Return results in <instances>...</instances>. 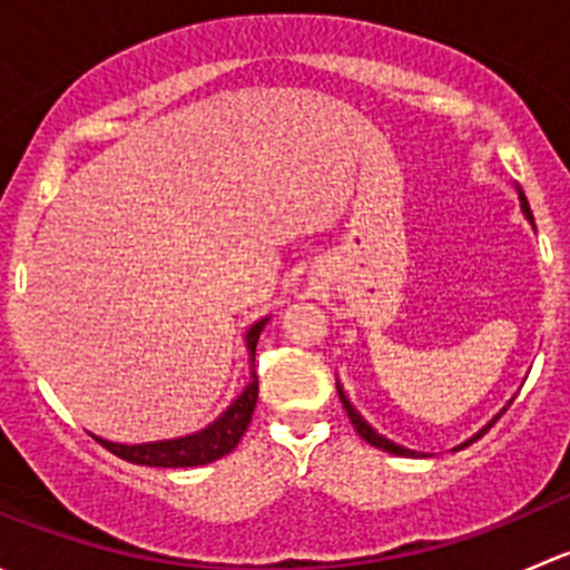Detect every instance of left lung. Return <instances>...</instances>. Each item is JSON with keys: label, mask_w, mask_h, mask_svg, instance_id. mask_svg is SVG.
<instances>
[{"label": "left lung", "mask_w": 570, "mask_h": 570, "mask_svg": "<svg viewBox=\"0 0 570 570\" xmlns=\"http://www.w3.org/2000/svg\"><path fill=\"white\" fill-rule=\"evenodd\" d=\"M519 198H521V212H524V217H527V220H530V223H532V228H534V217H532V209H530V204H527V198H524V193H521V189H519ZM336 389H338V400H342V405H344V411H347L350 422H353V428H355V430H358V435H361V439H364V441H366V444L377 446V450H383V452H392V455H402V458H416V452H413V450H405V446L394 444V441L383 439V435H381V433H377V430H372V428H370V424H366V419H364V416H361V413H358V411H355V407H353V402H350V400H347V394H344V389H342V386H336ZM497 419H499V416H493V422H497ZM493 422H488V424H485V428H482V430H480V433H476V435H471V439H469V441H465V444H461V446H458V450H463V446L474 444V441H476V439H480V435H485V433H488V430H491V428H493Z\"/></svg>", "instance_id": "obj_1"}]
</instances>
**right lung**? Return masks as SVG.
Listing matches in <instances>:
<instances>
[{
  "instance_id": "add662e5",
  "label": "right lung",
  "mask_w": 570,
  "mask_h": 570,
  "mask_svg": "<svg viewBox=\"0 0 570 570\" xmlns=\"http://www.w3.org/2000/svg\"><path fill=\"white\" fill-rule=\"evenodd\" d=\"M269 317L253 322L245 333V347H248L250 361L256 355V342L258 333L264 331ZM258 400V377L253 372L250 383L245 386V392L220 413L212 424H206L204 430L193 435H181V439H168V441H148V444H115V441H105L96 435L101 446H107L112 455L124 458V461L137 463V465H157V469H184V465H206L217 458L228 455L234 446L239 444V439L248 430L253 407Z\"/></svg>"
}]
</instances>
